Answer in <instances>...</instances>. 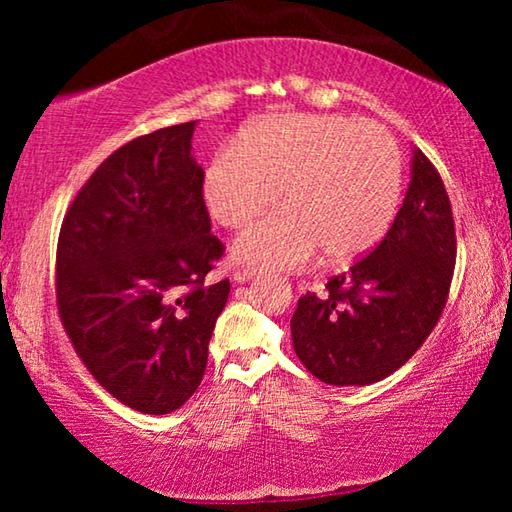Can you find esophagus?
I'll return each instance as SVG.
<instances>
[{
    "label": "esophagus",
    "mask_w": 512,
    "mask_h": 512,
    "mask_svg": "<svg viewBox=\"0 0 512 512\" xmlns=\"http://www.w3.org/2000/svg\"><path fill=\"white\" fill-rule=\"evenodd\" d=\"M257 275H259L257 268H250V266H235V268H232V277H235V282L253 280V277H257Z\"/></svg>",
    "instance_id": "obj_1"
}]
</instances>
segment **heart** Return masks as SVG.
Returning a JSON list of instances; mask_svg holds the SVG:
<instances>
[{"label": "heart", "instance_id": "1", "mask_svg": "<svg viewBox=\"0 0 512 512\" xmlns=\"http://www.w3.org/2000/svg\"><path fill=\"white\" fill-rule=\"evenodd\" d=\"M397 144L375 121L287 112L257 119L237 146L214 153L203 176L212 219L241 230L235 255L259 268H296L323 250L345 264L370 253L391 228L400 203Z\"/></svg>", "mask_w": 512, "mask_h": 512}]
</instances>
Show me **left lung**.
<instances>
[{
    "label": "left lung",
    "instance_id": "obj_1",
    "mask_svg": "<svg viewBox=\"0 0 512 512\" xmlns=\"http://www.w3.org/2000/svg\"><path fill=\"white\" fill-rule=\"evenodd\" d=\"M456 228L443 178L420 149L409 192L384 239L291 318L293 350L311 375L366 386L393 375L427 341L447 305Z\"/></svg>",
    "mask_w": 512,
    "mask_h": 512
}]
</instances>
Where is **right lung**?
Instances as JSON below:
<instances>
[{
  "mask_svg": "<svg viewBox=\"0 0 512 512\" xmlns=\"http://www.w3.org/2000/svg\"><path fill=\"white\" fill-rule=\"evenodd\" d=\"M196 121L135 137L103 160L60 225L56 305L90 375L151 415L201 386L230 280L210 282L225 246L212 235Z\"/></svg>",
  "mask_w": 512,
  "mask_h": 512,
  "instance_id": "1",
  "label": "right lung"
}]
</instances>
